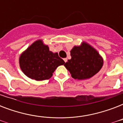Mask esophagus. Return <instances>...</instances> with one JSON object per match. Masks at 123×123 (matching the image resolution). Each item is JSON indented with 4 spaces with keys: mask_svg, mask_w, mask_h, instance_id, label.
Masks as SVG:
<instances>
[{
    "mask_svg": "<svg viewBox=\"0 0 123 123\" xmlns=\"http://www.w3.org/2000/svg\"><path fill=\"white\" fill-rule=\"evenodd\" d=\"M67 61H68V59H66V58H64V61L65 62H67Z\"/></svg>",
    "mask_w": 123,
    "mask_h": 123,
    "instance_id": "esophagus-1",
    "label": "esophagus"
}]
</instances>
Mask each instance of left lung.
Listing matches in <instances>:
<instances>
[{
    "mask_svg": "<svg viewBox=\"0 0 123 123\" xmlns=\"http://www.w3.org/2000/svg\"><path fill=\"white\" fill-rule=\"evenodd\" d=\"M71 59L64 66L77 80L90 79L98 73L103 65V57L87 43L83 41L79 46H73L70 51Z\"/></svg>",
    "mask_w": 123,
    "mask_h": 123,
    "instance_id": "obj_1",
    "label": "left lung"
}]
</instances>
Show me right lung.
Listing matches in <instances>:
<instances>
[{
	"label": "right lung",
	"instance_id": "add662e5",
	"mask_svg": "<svg viewBox=\"0 0 123 123\" xmlns=\"http://www.w3.org/2000/svg\"><path fill=\"white\" fill-rule=\"evenodd\" d=\"M65 62L58 53L51 52L41 39L34 41L19 57L22 72L30 79L37 81L50 79L56 68Z\"/></svg>",
	"mask_w": 123,
	"mask_h": 123
}]
</instances>
